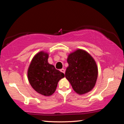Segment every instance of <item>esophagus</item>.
<instances>
[{
  "mask_svg": "<svg viewBox=\"0 0 124 124\" xmlns=\"http://www.w3.org/2000/svg\"><path fill=\"white\" fill-rule=\"evenodd\" d=\"M61 71L62 72H63V73H64L65 74V70L64 69H61Z\"/></svg>",
  "mask_w": 124,
  "mask_h": 124,
  "instance_id": "esophagus-1",
  "label": "esophagus"
}]
</instances>
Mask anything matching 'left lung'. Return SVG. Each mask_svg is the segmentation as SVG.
Wrapping results in <instances>:
<instances>
[{
	"mask_svg": "<svg viewBox=\"0 0 124 124\" xmlns=\"http://www.w3.org/2000/svg\"><path fill=\"white\" fill-rule=\"evenodd\" d=\"M69 66L65 77L79 95L91 91L95 87L98 76V69L93 58L88 52L78 49L71 53L67 59Z\"/></svg>",
	"mask_w": 124,
	"mask_h": 124,
	"instance_id": "left-lung-1",
	"label": "left lung"
}]
</instances>
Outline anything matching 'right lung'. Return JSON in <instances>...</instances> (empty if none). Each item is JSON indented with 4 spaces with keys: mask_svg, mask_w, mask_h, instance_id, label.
<instances>
[{
    "mask_svg": "<svg viewBox=\"0 0 124 124\" xmlns=\"http://www.w3.org/2000/svg\"><path fill=\"white\" fill-rule=\"evenodd\" d=\"M48 58L47 52H39L32 58L27 71L28 79L32 88L45 96L52 95L59 80L65 77L63 73L49 63Z\"/></svg>",
    "mask_w": 124,
    "mask_h": 124,
    "instance_id": "right-lung-1",
    "label": "right lung"
}]
</instances>
